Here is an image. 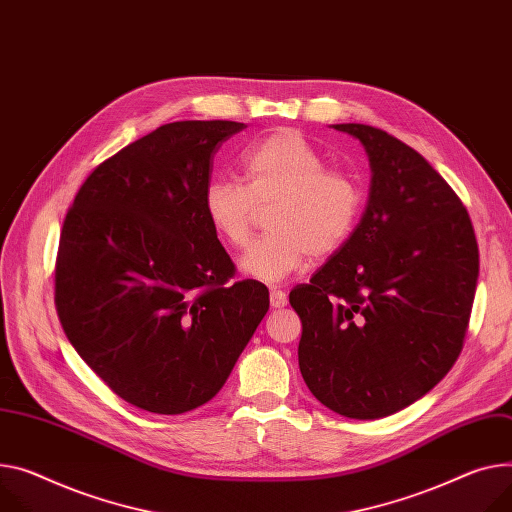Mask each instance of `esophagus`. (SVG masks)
<instances>
[{"instance_id":"34e87169","label":"esophagus","mask_w":512,"mask_h":512,"mask_svg":"<svg viewBox=\"0 0 512 512\" xmlns=\"http://www.w3.org/2000/svg\"><path fill=\"white\" fill-rule=\"evenodd\" d=\"M270 305L274 309H281L287 305V293L281 289H270Z\"/></svg>"}]
</instances>
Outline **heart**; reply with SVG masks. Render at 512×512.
Segmentation results:
<instances>
[{"label": "heart", "instance_id": "heart-1", "mask_svg": "<svg viewBox=\"0 0 512 512\" xmlns=\"http://www.w3.org/2000/svg\"><path fill=\"white\" fill-rule=\"evenodd\" d=\"M324 157L291 129L250 145L240 157L244 184L213 178L203 192V211L217 238L244 248L256 207L274 203L266 238L240 258L250 279L277 285L301 270L309 256L336 252L355 227L361 192L350 176L324 170Z\"/></svg>", "mask_w": 512, "mask_h": 512}]
</instances>
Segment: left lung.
Here are the masks:
<instances>
[{"mask_svg": "<svg viewBox=\"0 0 512 512\" xmlns=\"http://www.w3.org/2000/svg\"><path fill=\"white\" fill-rule=\"evenodd\" d=\"M365 147V213L348 240L291 291L299 369L340 416L375 420L420 400L453 367L480 256L459 196L424 157L369 125H332Z\"/></svg>", "mask_w": 512, "mask_h": 512, "instance_id": "obj_1", "label": "left lung"}]
</instances>
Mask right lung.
<instances>
[{"instance_id": "1", "label": "right lung", "mask_w": 512, "mask_h": 512, "mask_svg": "<svg viewBox=\"0 0 512 512\" xmlns=\"http://www.w3.org/2000/svg\"><path fill=\"white\" fill-rule=\"evenodd\" d=\"M246 125H162L102 162L63 221L61 326L125 402L182 414L213 400L268 311V289L231 281L203 211L211 157Z\"/></svg>"}]
</instances>
